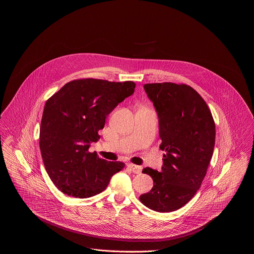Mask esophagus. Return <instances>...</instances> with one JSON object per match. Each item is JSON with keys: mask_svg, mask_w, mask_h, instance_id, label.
Listing matches in <instances>:
<instances>
[{"mask_svg": "<svg viewBox=\"0 0 254 254\" xmlns=\"http://www.w3.org/2000/svg\"><path fill=\"white\" fill-rule=\"evenodd\" d=\"M127 168L130 171H132V173H134V174H139L141 172V168L139 166H136V165H133V164H128Z\"/></svg>", "mask_w": 254, "mask_h": 254, "instance_id": "34e87169", "label": "esophagus"}]
</instances>
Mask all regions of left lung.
<instances>
[{
    "mask_svg": "<svg viewBox=\"0 0 254 254\" xmlns=\"http://www.w3.org/2000/svg\"><path fill=\"white\" fill-rule=\"evenodd\" d=\"M159 118L160 149L165 151L162 171L144 168L154 187L139 196L157 212H172L186 205L206 176L215 146V123L201 95L186 84L143 85Z\"/></svg>",
    "mask_w": 254,
    "mask_h": 254,
    "instance_id": "1",
    "label": "left lung"
}]
</instances>
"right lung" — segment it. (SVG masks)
Here are the masks:
<instances>
[{
  "label": "right lung",
  "instance_id": "right-lung-1",
  "mask_svg": "<svg viewBox=\"0 0 254 254\" xmlns=\"http://www.w3.org/2000/svg\"><path fill=\"white\" fill-rule=\"evenodd\" d=\"M132 81L78 79L66 83L45 103L40 151L54 185L64 194L89 198L101 193L112 177L125 168L88 152L106 117L134 92Z\"/></svg>",
  "mask_w": 254,
  "mask_h": 254
}]
</instances>
